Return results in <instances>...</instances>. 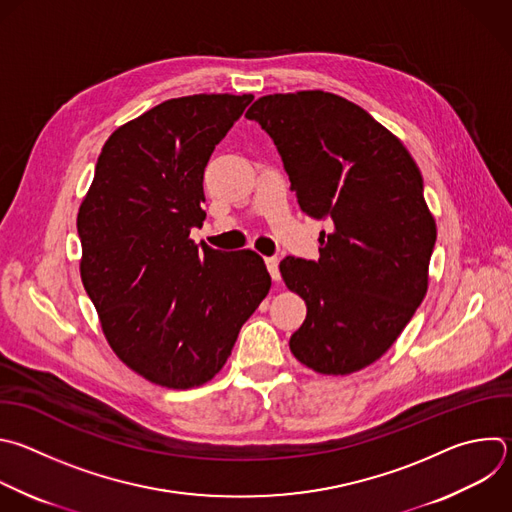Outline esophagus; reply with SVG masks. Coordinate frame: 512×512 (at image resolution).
<instances>
[{"mask_svg":"<svg viewBox=\"0 0 512 512\" xmlns=\"http://www.w3.org/2000/svg\"><path fill=\"white\" fill-rule=\"evenodd\" d=\"M265 265L273 277V281H279L281 279V273H279V259L277 257H267L265 259Z\"/></svg>","mask_w":512,"mask_h":512,"instance_id":"esophagus-1","label":"esophagus"}]
</instances>
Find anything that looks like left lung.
I'll list each match as a JSON object with an SVG mask.
<instances>
[{
	"label": "left lung",
	"instance_id": "left-lung-1",
	"mask_svg": "<svg viewBox=\"0 0 512 512\" xmlns=\"http://www.w3.org/2000/svg\"><path fill=\"white\" fill-rule=\"evenodd\" d=\"M245 116L277 146L301 211L329 223L317 261L279 263L307 303L289 348L319 374L358 372L392 348L428 289L436 223L420 170L388 128L342 96L271 94Z\"/></svg>",
	"mask_w": 512,
	"mask_h": 512
}]
</instances>
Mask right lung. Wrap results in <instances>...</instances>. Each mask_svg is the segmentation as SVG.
Instances as JSON below:
<instances>
[{"label":"right lung","instance_id":"add662e5","mask_svg":"<svg viewBox=\"0 0 512 512\" xmlns=\"http://www.w3.org/2000/svg\"><path fill=\"white\" fill-rule=\"evenodd\" d=\"M251 100L183 96L126 122L102 146L80 205V275L108 344L164 388L209 382L271 287L257 253L189 239L205 221V166Z\"/></svg>","mask_w":512,"mask_h":512}]
</instances>
